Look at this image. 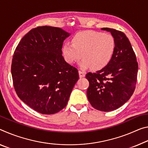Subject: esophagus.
Instances as JSON below:
<instances>
[{"label":"esophagus","mask_w":148,"mask_h":148,"mask_svg":"<svg viewBox=\"0 0 148 148\" xmlns=\"http://www.w3.org/2000/svg\"><path fill=\"white\" fill-rule=\"evenodd\" d=\"M78 73H79V78H84V77H85V76H86L85 72H83V71H81V70H79Z\"/></svg>","instance_id":"esophagus-1"}]
</instances>
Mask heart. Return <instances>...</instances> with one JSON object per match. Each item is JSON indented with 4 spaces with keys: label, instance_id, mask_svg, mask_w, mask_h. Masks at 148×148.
<instances>
[{
    "label": "heart",
    "instance_id": "obj_1",
    "mask_svg": "<svg viewBox=\"0 0 148 148\" xmlns=\"http://www.w3.org/2000/svg\"><path fill=\"white\" fill-rule=\"evenodd\" d=\"M115 48V40L111 34L86 31L76 34L72 44L65 43L62 53L65 60L70 64L78 62L82 57L81 67L100 70L111 61Z\"/></svg>",
    "mask_w": 148,
    "mask_h": 148
}]
</instances>
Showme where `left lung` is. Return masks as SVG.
Segmentation results:
<instances>
[{
  "mask_svg": "<svg viewBox=\"0 0 148 148\" xmlns=\"http://www.w3.org/2000/svg\"><path fill=\"white\" fill-rule=\"evenodd\" d=\"M114 38L115 51L110 62L97 72L87 73L89 81L87 97L95 109L111 111L124 105L132 95L137 82L138 64L127 37L123 32L111 28Z\"/></svg>",
  "mask_w": 148,
  "mask_h": 148,
  "instance_id": "1",
  "label": "left lung"
}]
</instances>
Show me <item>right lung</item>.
Instances as JSON below:
<instances>
[{
    "label": "right lung",
    "instance_id": "obj_1",
    "mask_svg": "<svg viewBox=\"0 0 148 148\" xmlns=\"http://www.w3.org/2000/svg\"><path fill=\"white\" fill-rule=\"evenodd\" d=\"M61 28L39 26L25 35L12 57L11 73L16 94L39 113L52 114L66 106L78 70L65 61Z\"/></svg>",
    "mask_w": 148,
    "mask_h": 148
}]
</instances>
